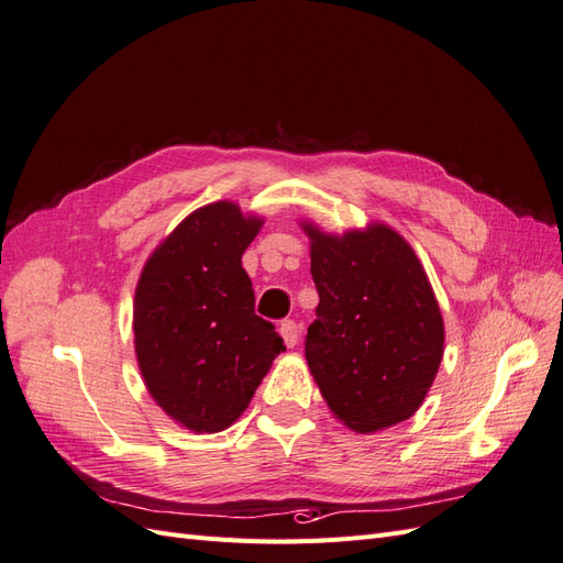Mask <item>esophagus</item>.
Instances as JSON below:
<instances>
[{"label": "esophagus", "mask_w": 563, "mask_h": 563, "mask_svg": "<svg viewBox=\"0 0 563 563\" xmlns=\"http://www.w3.org/2000/svg\"><path fill=\"white\" fill-rule=\"evenodd\" d=\"M280 336H283L287 349L297 346V343H299V328H297V322H295V320H283V322H280Z\"/></svg>", "instance_id": "1"}]
</instances>
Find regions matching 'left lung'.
<instances>
[{
	"label": "left lung",
	"instance_id": "obj_1",
	"mask_svg": "<svg viewBox=\"0 0 563 563\" xmlns=\"http://www.w3.org/2000/svg\"><path fill=\"white\" fill-rule=\"evenodd\" d=\"M311 235L320 303L306 360L324 402L349 428L372 432L421 407L444 349V322L426 271L393 229Z\"/></svg>",
	"mask_w": 563,
	"mask_h": 563
}]
</instances>
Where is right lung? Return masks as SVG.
<instances>
[{"label": "right lung", "mask_w": 563, "mask_h": 563, "mask_svg": "<svg viewBox=\"0 0 563 563\" xmlns=\"http://www.w3.org/2000/svg\"><path fill=\"white\" fill-rule=\"evenodd\" d=\"M262 220L239 206L191 212L144 266L133 311L140 372L158 407L194 432H220L285 351L255 313L241 257Z\"/></svg>", "instance_id": "add662e5"}]
</instances>
